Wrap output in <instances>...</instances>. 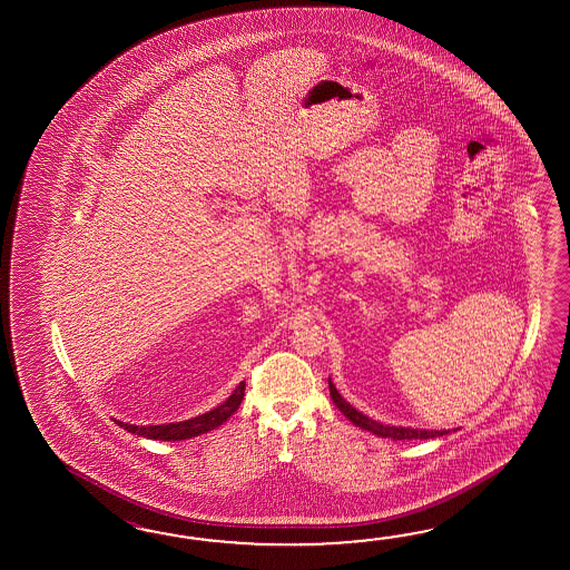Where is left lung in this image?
I'll list each match as a JSON object with an SVG mask.
<instances>
[{
    "label": "left lung",
    "mask_w": 570,
    "mask_h": 570,
    "mask_svg": "<svg viewBox=\"0 0 570 570\" xmlns=\"http://www.w3.org/2000/svg\"><path fill=\"white\" fill-rule=\"evenodd\" d=\"M327 383H330V395H332V401L336 403V407H338L340 412L344 413L348 420H351L352 424L358 425V428H363V430H368V432H373L376 436L381 438H391V440H428V438H438L444 436V434H449L446 430H412V428H395V425H383L375 422V420H371V417H366L361 412H356L354 407H352L351 403H346V401L340 397L338 391L334 387V383L327 379Z\"/></svg>",
    "instance_id": "1"
}]
</instances>
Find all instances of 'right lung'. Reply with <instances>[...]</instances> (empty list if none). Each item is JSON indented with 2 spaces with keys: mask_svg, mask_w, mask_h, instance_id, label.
I'll return each instance as SVG.
<instances>
[{
  "mask_svg": "<svg viewBox=\"0 0 570 570\" xmlns=\"http://www.w3.org/2000/svg\"><path fill=\"white\" fill-rule=\"evenodd\" d=\"M244 385L240 383L238 387L232 391L230 397L224 401L222 405H218L216 410L204 413V415H197L194 420H185V422H177V424H163V425H132L124 424L118 422L120 428L132 432L136 436L153 438V440H187V438L199 436V434H206L209 430L218 428L224 424L232 413L236 412L240 407V403L244 400Z\"/></svg>",
  "mask_w": 570,
  "mask_h": 570,
  "instance_id": "add662e5",
  "label": "right lung"
}]
</instances>
